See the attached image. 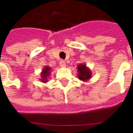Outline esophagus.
Segmentation results:
<instances>
[{"mask_svg": "<svg viewBox=\"0 0 133 133\" xmlns=\"http://www.w3.org/2000/svg\"><path fill=\"white\" fill-rule=\"evenodd\" d=\"M59 64L61 67H65L66 66V63H65V61H64L63 60H61L59 61Z\"/></svg>", "mask_w": 133, "mask_h": 133, "instance_id": "obj_1", "label": "esophagus"}]
</instances>
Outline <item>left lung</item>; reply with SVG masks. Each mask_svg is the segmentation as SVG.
<instances>
[{
  "mask_svg": "<svg viewBox=\"0 0 133 133\" xmlns=\"http://www.w3.org/2000/svg\"><path fill=\"white\" fill-rule=\"evenodd\" d=\"M78 78L82 81H88L91 77V72L85 65L80 64L78 66Z\"/></svg>",
  "mask_w": 133,
  "mask_h": 133,
  "instance_id": "1",
  "label": "left lung"
}]
</instances>
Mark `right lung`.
<instances>
[{
	"mask_svg": "<svg viewBox=\"0 0 133 133\" xmlns=\"http://www.w3.org/2000/svg\"><path fill=\"white\" fill-rule=\"evenodd\" d=\"M50 70V68L49 67H45L43 70V72H42V80H41L43 82H46L47 81L46 78L47 76L49 75Z\"/></svg>",
	"mask_w": 133,
	"mask_h": 133,
	"instance_id": "obj_1",
	"label": "right lung"
}]
</instances>
